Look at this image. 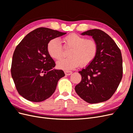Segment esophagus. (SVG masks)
Listing matches in <instances>:
<instances>
[{"label":"esophagus","mask_w":133,"mask_h":133,"mask_svg":"<svg viewBox=\"0 0 133 133\" xmlns=\"http://www.w3.org/2000/svg\"><path fill=\"white\" fill-rule=\"evenodd\" d=\"M65 74L66 75H70L72 74V71H69V70H65Z\"/></svg>","instance_id":"esophagus-1"}]
</instances>
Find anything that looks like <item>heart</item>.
<instances>
[{
	"label": "heart",
	"mask_w": 133,
	"mask_h": 133,
	"mask_svg": "<svg viewBox=\"0 0 133 133\" xmlns=\"http://www.w3.org/2000/svg\"><path fill=\"white\" fill-rule=\"evenodd\" d=\"M64 46L70 48L69 58L63 59L57 63L60 69L71 70L79 66L80 64L85 66L91 63L96 57L98 50L97 42L95 40L87 39L85 37L75 33L70 34L63 38ZM47 51L50 57L54 60L62 57L63 47L59 39H52L47 44Z\"/></svg>",
	"instance_id": "obj_1"
}]
</instances>
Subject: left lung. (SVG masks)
I'll use <instances>...</instances> for the list:
<instances>
[{
    "mask_svg": "<svg viewBox=\"0 0 133 133\" xmlns=\"http://www.w3.org/2000/svg\"><path fill=\"white\" fill-rule=\"evenodd\" d=\"M91 36L97 42L96 57L79 73L82 80L75 87L77 94L90 104L103 102L114 94L123 77V60L119 47L109 35L100 29L81 34Z\"/></svg>",
    "mask_w": 133,
    "mask_h": 133,
    "instance_id": "obj_1",
    "label": "left lung"
}]
</instances>
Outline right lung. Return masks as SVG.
I'll return each instance as SVG.
<instances>
[{
	"instance_id": "obj_1",
	"label": "right lung",
	"mask_w": 133,
	"mask_h": 133,
	"mask_svg": "<svg viewBox=\"0 0 133 133\" xmlns=\"http://www.w3.org/2000/svg\"><path fill=\"white\" fill-rule=\"evenodd\" d=\"M47 28H39L28 34L16 47L11 74L19 94L33 102L49 98L58 80L65 76L62 70L54 69L55 63L47 51L50 40L65 35Z\"/></svg>"
}]
</instances>
